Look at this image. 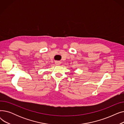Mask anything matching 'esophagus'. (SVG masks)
I'll use <instances>...</instances> for the list:
<instances>
[{
	"mask_svg": "<svg viewBox=\"0 0 124 124\" xmlns=\"http://www.w3.org/2000/svg\"><path fill=\"white\" fill-rule=\"evenodd\" d=\"M55 64L57 65H59L60 64V62H58V61H56V62H55Z\"/></svg>",
	"mask_w": 124,
	"mask_h": 124,
	"instance_id": "obj_1",
	"label": "esophagus"
}]
</instances>
